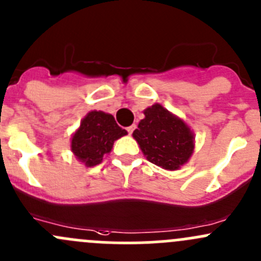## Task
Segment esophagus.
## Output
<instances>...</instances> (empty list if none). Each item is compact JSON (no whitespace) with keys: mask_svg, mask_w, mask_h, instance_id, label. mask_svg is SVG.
<instances>
[{"mask_svg":"<svg viewBox=\"0 0 261 261\" xmlns=\"http://www.w3.org/2000/svg\"><path fill=\"white\" fill-rule=\"evenodd\" d=\"M136 128V126L135 125H131L130 127H127V133H128V135H131V134L134 133V130H135Z\"/></svg>","mask_w":261,"mask_h":261,"instance_id":"1","label":"esophagus"}]
</instances>
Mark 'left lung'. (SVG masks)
I'll return each mask as SVG.
<instances>
[{
  "instance_id": "left-lung-1",
  "label": "left lung",
  "mask_w": 261,
  "mask_h": 261,
  "mask_svg": "<svg viewBox=\"0 0 261 261\" xmlns=\"http://www.w3.org/2000/svg\"><path fill=\"white\" fill-rule=\"evenodd\" d=\"M133 136L150 163L168 170H175L188 162L193 152V134L180 118L160 105L144 111Z\"/></svg>"
}]
</instances>
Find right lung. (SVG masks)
I'll return each mask as SVG.
<instances>
[{
  "mask_svg": "<svg viewBox=\"0 0 261 261\" xmlns=\"http://www.w3.org/2000/svg\"><path fill=\"white\" fill-rule=\"evenodd\" d=\"M127 131L116 123L114 116L102 111H91L81 122L72 138V151L87 167H94L109 154L114 141Z\"/></svg>",
  "mask_w": 261,
  "mask_h": 261,
  "instance_id": "add662e5",
  "label": "right lung"
}]
</instances>
